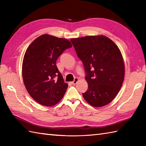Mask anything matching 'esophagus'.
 Masks as SVG:
<instances>
[{"mask_svg":"<svg viewBox=\"0 0 146 146\" xmlns=\"http://www.w3.org/2000/svg\"><path fill=\"white\" fill-rule=\"evenodd\" d=\"M78 78H75V79H74V80L73 82H71V83H72L73 85H75V84H76V83L78 82Z\"/></svg>","mask_w":146,"mask_h":146,"instance_id":"obj_1","label":"esophagus"}]
</instances>
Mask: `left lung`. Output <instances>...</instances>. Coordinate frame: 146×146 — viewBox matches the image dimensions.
Wrapping results in <instances>:
<instances>
[{"label":"left lung","mask_w":146,"mask_h":146,"mask_svg":"<svg viewBox=\"0 0 146 146\" xmlns=\"http://www.w3.org/2000/svg\"><path fill=\"white\" fill-rule=\"evenodd\" d=\"M83 62L88 90L83 97L95 107H101L116 97L124 80V62L118 46L105 36L71 39Z\"/></svg>","instance_id":"left-lung-1"}]
</instances>
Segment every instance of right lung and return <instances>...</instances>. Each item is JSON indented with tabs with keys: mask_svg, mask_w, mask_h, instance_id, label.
Wrapping results in <instances>:
<instances>
[{
	"mask_svg": "<svg viewBox=\"0 0 146 146\" xmlns=\"http://www.w3.org/2000/svg\"><path fill=\"white\" fill-rule=\"evenodd\" d=\"M71 47L66 39L42 35L27 48L22 68L23 81L31 97L39 104L51 107L63 97L68 85L56 63L63 51Z\"/></svg>",
	"mask_w": 146,
	"mask_h": 146,
	"instance_id": "1",
	"label": "right lung"
}]
</instances>
